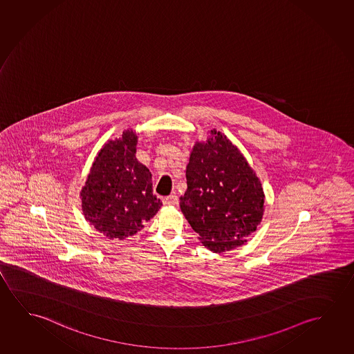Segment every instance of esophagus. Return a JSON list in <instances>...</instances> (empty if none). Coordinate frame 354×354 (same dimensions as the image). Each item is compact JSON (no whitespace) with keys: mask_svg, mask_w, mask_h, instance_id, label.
Wrapping results in <instances>:
<instances>
[{"mask_svg":"<svg viewBox=\"0 0 354 354\" xmlns=\"http://www.w3.org/2000/svg\"><path fill=\"white\" fill-rule=\"evenodd\" d=\"M163 204H165V205H176V204H178V196H176V194H171V196H166V198L163 199Z\"/></svg>","mask_w":354,"mask_h":354,"instance_id":"esophagus-1","label":"esophagus"}]
</instances>
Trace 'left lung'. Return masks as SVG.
Masks as SVG:
<instances>
[{
  "instance_id": "obj_1",
  "label": "left lung",
  "mask_w": 354,
  "mask_h": 354,
  "mask_svg": "<svg viewBox=\"0 0 354 354\" xmlns=\"http://www.w3.org/2000/svg\"><path fill=\"white\" fill-rule=\"evenodd\" d=\"M185 177L180 210L203 245L215 253L243 245L262 220L264 193L241 151L210 130L207 141L193 146Z\"/></svg>"
}]
</instances>
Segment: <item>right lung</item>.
<instances>
[{
	"mask_svg": "<svg viewBox=\"0 0 354 354\" xmlns=\"http://www.w3.org/2000/svg\"><path fill=\"white\" fill-rule=\"evenodd\" d=\"M136 144L133 130L106 142L80 193L84 219L111 240L135 235L162 205L151 172L136 160Z\"/></svg>",
	"mask_w": 354,
	"mask_h": 354,
	"instance_id": "right-lung-1",
	"label": "right lung"
}]
</instances>
